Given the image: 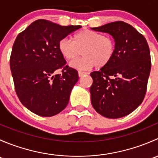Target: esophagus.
Returning <instances> with one entry per match:
<instances>
[{
    "label": "esophagus",
    "instance_id": "34e87169",
    "mask_svg": "<svg viewBox=\"0 0 158 158\" xmlns=\"http://www.w3.org/2000/svg\"><path fill=\"white\" fill-rule=\"evenodd\" d=\"M78 74H79V77H82V76H85V75H87V74H88V73H85V72L79 71V72H78Z\"/></svg>",
    "mask_w": 158,
    "mask_h": 158
}]
</instances>
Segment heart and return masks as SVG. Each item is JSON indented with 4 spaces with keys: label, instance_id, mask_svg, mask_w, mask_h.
<instances>
[{
    "label": "heart",
    "instance_id": "obj_1",
    "mask_svg": "<svg viewBox=\"0 0 158 158\" xmlns=\"http://www.w3.org/2000/svg\"><path fill=\"white\" fill-rule=\"evenodd\" d=\"M73 41L62 39L58 49L63 58L73 60L80 55L83 56L70 63L69 66L79 70L89 69L94 66L97 68L106 66L114 56L115 51L114 40L109 36H105L90 30H83L75 33Z\"/></svg>",
    "mask_w": 158,
    "mask_h": 158
}]
</instances>
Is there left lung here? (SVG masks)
Returning a JSON list of instances; mask_svg holds the SVG:
<instances>
[{"label":"left lung","mask_w":158,"mask_h":158,"mask_svg":"<svg viewBox=\"0 0 158 158\" xmlns=\"http://www.w3.org/2000/svg\"><path fill=\"white\" fill-rule=\"evenodd\" d=\"M95 31L109 33L115 42L112 60L91 73V102L95 111L109 118H119L135 111L145 96L151 67L146 39L131 25L115 21Z\"/></svg>","instance_id":"1"}]
</instances>
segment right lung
<instances>
[{"label": "right lung", "instance_id": "right-lung-1", "mask_svg": "<svg viewBox=\"0 0 158 158\" xmlns=\"http://www.w3.org/2000/svg\"><path fill=\"white\" fill-rule=\"evenodd\" d=\"M80 27L40 19L16 38L10 58L14 88L22 104L34 114L51 117L67 106L79 76L66 65L58 44ZM58 69L62 74L55 75Z\"/></svg>", "mask_w": 158, "mask_h": 158}]
</instances>
